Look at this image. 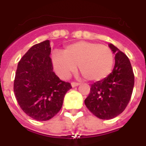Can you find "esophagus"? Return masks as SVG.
<instances>
[{"instance_id":"esophagus-1","label":"esophagus","mask_w":146,"mask_h":146,"mask_svg":"<svg viewBox=\"0 0 146 146\" xmlns=\"http://www.w3.org/2000/svg\"><path fill=\"white\" fill-rule=\"evenodd\" d=\"M80 84V82H73L72 83H71V85H72V86L73 87L78 86H79Z\"/></svg>"}]
</instances>
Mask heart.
I'll return each mask as SVG.
<instances>
[{
	"instance_id": "b5f03b06",
	"label": "heart",
	"mask_w": 146,
	"mask_h": 146,
	"mask_svg": "<svg viewBox=\"0 0 146 146\" xmlns=\"http://www.w3.org/2000/svg\"><path fill=\"white\" fill-rule=\"evenodd\" d=\"M54 69L60 77L67 79L79 69L83 77L98 81L110 74L113 64V54L109 47L96 42H78L67 45L64 53L52 54Z\"/></svg>"
}]
</instances>
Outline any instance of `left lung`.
Returning a JSON list of instances; mask_svg holds the SVG:
<instances>
[{
    "label": "left lung",
    "instance_id": "obj_1",
    "mask_svg": "<svg viewBox=\"0 0 146 146\" xmlns=\"http://www.w3.org/2000/svg\"><path fill=\"white\" fill-rule=\"evenodd\" d=\"M109 47L115 54L113 71L104 80L92 84L85 99L87 108L102 120L116 117L124 111L134 86V73L128 57L112 44Z\"/></svg>",
    "mask_w": 146,
    "mask_h": 146
}]
</instances>
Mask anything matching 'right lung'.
I'll list each match as a JSON object with an SVG mask.
<instances>
[{
    "label": "right lung",
    "instance_id": "right-lung-1",
    "mask_svg": "<svg viewBox=\"0 0 146 146\" xmlns=\"http://www.w3.org/2000/svg\"><path fill=\"white\" fill-rule=\"evenodd\" d=\"M50 41L33 45L19 61L13 91L21 109L30 117L45 121L61 109L66 92L72 88L53 71Z\"/></svg>",
    "mask_w": 146,
    "mask_h": 146
}]
</instances>
